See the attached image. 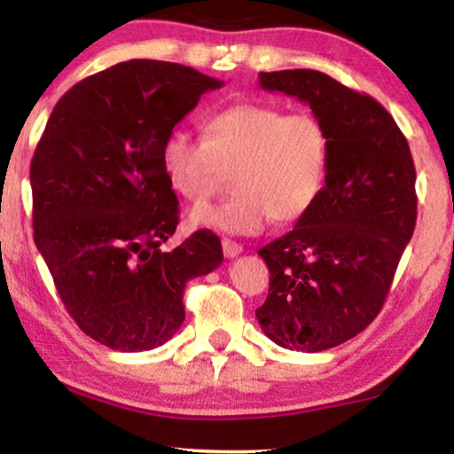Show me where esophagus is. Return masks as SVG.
Listing matches in <instances>:
<instances>
[{"instance_id":"obj_1","label":"esophagus","mask_w":454,"mask_h":454,"mask_svg":"<svg viewBox=\"0 0 454 454\" xmlns=\"http://www.w3.org/2000/svg\"><path fill=\"white\" fill-rule=\"evenodd\" d=\"M222 251H224L226 259H234L242 253V245H239V242H234V240L224 239V240H222Z\"/></svg>"}]
</instances>
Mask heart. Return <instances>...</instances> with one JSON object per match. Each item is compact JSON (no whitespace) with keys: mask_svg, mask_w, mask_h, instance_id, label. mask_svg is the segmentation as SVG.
Wrapping results in <instances>:
<instances>
[{"mask_svg":"<svg viewBox=\"0 0 454 454\" xmlns=\"http://www.w3.org/2000/svg\"><path fill=\"white\" fill-rule=\"evenodd\" d=\"M160 162L170 189L191 203L212 197L234 172L232 200L191 209L189 224L215 232L259 234L276 218H304L329 175L331 137L310 113H286L267 102H236L209 114L203 137L183 129L162 142Z\"/></svg>","mask_w":454,"mask_h":454,"instance_id":"b5f03b06","label":"heart"}]
</instances>
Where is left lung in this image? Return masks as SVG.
<instances>
[{"mask_svg": "<svg viewBox=\"0 0 454 454\" xmlns=\"http://www.w3.org/2000/svg\"><path fill=\"white\" fill-rule=\"evenodd\" d=\"M259 86L310 106L331 162L315 207L259 254L270 294L257 321L278 346L323 352L374 321L418 215L416 166L387 108L315 69L261 72Z\"/></svg>", "mask_w": 454, "mask_h": 454, "instance_id": "1", "label": "left lung"}]
</instances>
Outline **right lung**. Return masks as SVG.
Instances as JSON below:
<instances>
[{
  "label": "right lung",
  "instance_id": "obj_1",
  "mask_svg": "<svg viewBox=\"0 0 454 454\" xmlns=\"http://www.w3.org/2000/svg\"><path fill=\"white\" fill-rule=\"evenodd\" d=\"M222 86L181 63L131 59L82 80L51 113L30 164L35 242L67 312L102 346H162L184 321L189 279L224 261L209 230L160 251L178 224L162 142Z\"/></svg>",
  "mask_w": 454,
  "mask_h": 454
}]
</instances>
